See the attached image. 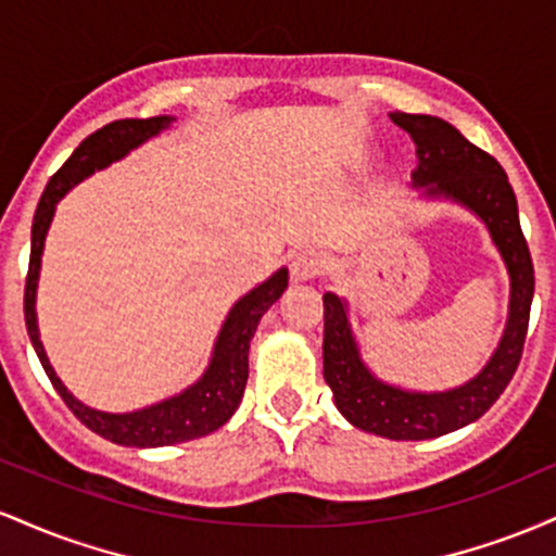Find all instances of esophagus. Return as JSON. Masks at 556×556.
I'll return each instance as SVG.
<instances>
[{
  "label": "esophagus",
  "mask_w": 556,
  "mask_h": 556,
  "mask_svg": "<svg viewBox=\"0 0 556 556\" xmlns=\"http://www.w3.org/2000/svg\"><path fill=\"white\" fill-rule=\"evenodd\" d=\"M321 253H316L314 248H305V251H300L295 261H292V277H295L298 282H308V279H314L316 274L321 271Z\"/></svg>",
  "instance_id": "34e87169"
}]
</instances>
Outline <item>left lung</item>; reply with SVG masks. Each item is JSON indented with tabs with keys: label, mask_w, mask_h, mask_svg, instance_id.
Wrapping results in <instances>:
<instances>
[{
	"label": "left lung",
	"mask_w": 556,
	"mask_h": 556,
	"mask_svg": "<svg viewBox=\"0 0 556 556\" xmlns=\"http://www.w3.org/2000/svg\"><path fill=\"white\" fill-rule=\"evenodd\" d=\"M389 117L416 143L413 188L426 201H452L476 214L509 277L507 324L494 355L473 379L444 392H416L379 379L361 355L348 300L337 292L324 295V379L334 392L337 410L361 431L394 442H420L473 424L509 384L531 316L533 261L522 238L513 185L494 156L431 114L392 112Z\"/></svg>",
	"instance_id": "1"
}]
</instances>
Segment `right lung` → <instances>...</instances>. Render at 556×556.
<instances>
[{"label": "right lung", "mask_w": 556, "mask_h": 556, "mask_svg": "<svg viewBox=\"0 0 556 556\" xmlns=\"http://www.w3.org/2000/svg\"><path fill=\"white\" fill-rule=\"evenodd\" d=\"M175 123V117L162 114V117L149 119H117V123L104 125L88 136L73 156L62 164V169L49 180L43 190L41 201H38L34 229H30V264L28 279H25V327H28L30 344H34L38 361H41L43 371L52 381L60 397L65 400L70 410L78 416L80 424L99 433V437L110 439L114 444L123 446H169L190 442V439L206 437L225 426L232 413L238 410L242 392H245L248 381V350L251 340L256 334L261 316L282 298L287 290V269H277L269 279H264L251 292H245L238 303L229 308V314L222 324L219 334H216L212 361H208L206 371L201 379L188 389H182L175 397H167L156 405L140 407L132 413H104L96 407L83 405L73 392L62 384L52 363L47 358L41 337H38V318H36V290H38V274H41V256L47 232L52 227L56 203L65 198L75 185L91 177L93 172L110 167L112 162H119L130 154L132 149L143 146L146 140L159 136L162 130Z\"/></svg>", "instance_id": "1"}]
</instances>
